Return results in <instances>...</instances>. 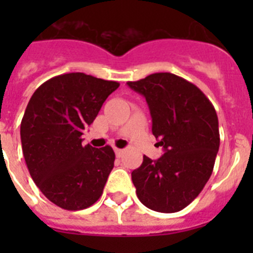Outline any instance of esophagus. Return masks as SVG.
<instances>
[{"label":"esophagus","mask_w":253,"mask_h":253,"mask_svg":"<svg viewBox=\"0 0 253 253\" xmlns=\"http://www.w3.org/2000/svg\"><path fill=\"white\" fill-rule=\"evenodd\" d=\"M115 151V154H116V157H123V154H124V149H120V148H115L114 149Z\"/></svg>","instance_id":"34e87169"}]
</instances>
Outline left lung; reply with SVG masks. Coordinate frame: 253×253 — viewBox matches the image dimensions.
Listing matches in <instances>:
<instances>
[{
    "label": "left lung",
    "instance_id": "left-lung-1",
    "mask_svg": "<svg viewBox=\"0 0 253 253\" xmlns=\"http://www.w3.org/2000/svg\"><path fill=\"white\" fill-rule=\"evenodd\" d=\"M128 86L146 97L152 133L165 151L157 161L143 156L131 172L138 199L154 211H180L213 172L220 143L215 109L200 88L173 73H153Z\"/></svg>",
    "mask_w": 253,
    "mask_h": 253
}]
</instances>
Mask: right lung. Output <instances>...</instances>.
Masks as SVG:
<instances>
[{"label": "right lung", "instance_id": "obj_1", "mask_svg": "<svg viewBox=\"0 0 253 253\" xmlns=\"http://www.w3.org/2000/svg\"><path fill=\"white\" fill-rule=\"evenodd\" d=\"M119 84L66 73L38 87L26 106L20 126L26 166L44 196L62 209H86L102 195L115 153L110 146H82L81 137Z\"/></svg>", "mask_w": 253, "mask_h": 253}]
</instances>
